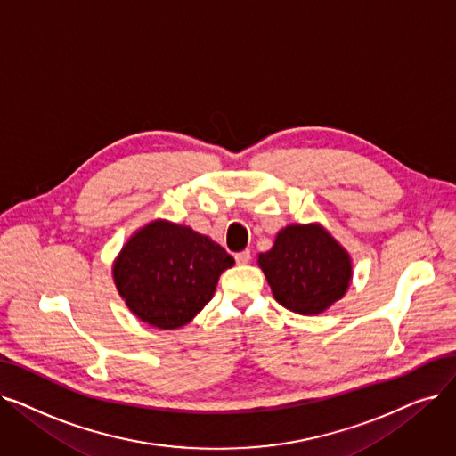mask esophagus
<instances>
[{
	"label": "esophagus",
	"instance_id": "1",
	"mask_svg": "<svg viewBox=\"0 0 456 456\" xmlns=\"http://www.w3.org/2000/svg\"><path fill=\"white\" fill-rule=\"evenodd\" d=\"M234 261L239 265H248L251 261V251L249 249H244V251H239L234 255Z\"/></svg>",
	"mask_w": 456,
	"mask_h": 456
}]
</instances>
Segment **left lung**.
Returning <instances> with one entry per match:
<instances>
[{"label":"left lung","instance_id":"1","mask_svg":"<svg viewBox=\"0 0 456 456\" xmlns=\"http://www.w3.org/2000/svg\"><path fill=\"white\" fill-rule=\"evenodd\" d=\"M259 266L273 298L300 314H319L341 300L352 277L348 253L319 225L281 229Z\"/></svg>","mask_w":456,"mask_h":456}]
</instances>
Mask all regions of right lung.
Segmentation results:
<instances>
[{"instance_id": "add662e5", "label": "right lung", "mask_w": 456, "mask_h": 456, "mask_svg": "<svg viewBox=\"0 0 456 456\" xmlns=\"http://www.w3.org/2000/svg\"><path fill=\"white\" fill-rule=\"evenodd\" d=\"M232 256L208 236L169 222L137 231L118 253L113 280L143 322L173 330L188 324L214 296Z\"/></svg>"}]
</instances>
